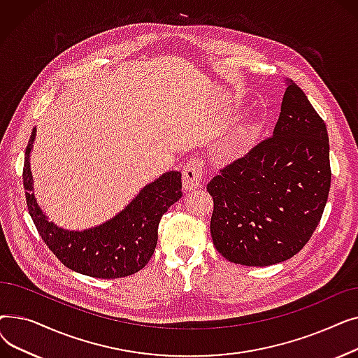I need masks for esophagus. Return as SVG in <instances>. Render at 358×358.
I'll return each instance as SVG.
<instances>
[{
	"label": "esophagus",
	"mask_w": 358,
	"mask_h": 358,
	"mask_svg": "<svg viewBox=\"0 0 358 358\" xmlns=\"http://www.w3.org/2000/svg\"><path fill=\"white\" fill-rule=\"evenodd\" d=\"M203 178V161L192 158L182 168V185L185 190H193L201 185Z\"/></svg>",
	"instance_id": "obj_1"
}]
</instances>
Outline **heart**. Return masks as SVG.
<instances>
[{
  "instance_id": "obj_1",
  "label": "heart",
  "mask_w": 358,
  "mask_h": 358,
  "mask_svg": "<svg viewBox=\"0 0 358 358\" xmlns=\"http://www.w3.org/2000/svg\"><path fill=\"white\" fill-rule=\"evenodd\" d=\"M255 130V124L252 122L243 123L242 126H239L234 134L224 141L219 149V154L223 158H235L239 154H242L245 150L252 139Z\"/></svg>"
}]
</instances>
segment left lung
I'll return each instance as SVG.
<instances>
[{
    "label": "left lung",
    "instance_id": "left-lung-1",
    "mask_svg": "<svg viewBox=\"0 0 358 358\" xmlns=\"http://www.w3.org/2000/svg\"><path fill=\"white\" fill-rule=\"evenodd\" d=\"M329 187L327 124L289 81L273 135L208 182L215 248L250 267L292 258L321 222Z\"/></svg>",
    "mask_w": 358,
    "mask_h": 358
}]
</instances>
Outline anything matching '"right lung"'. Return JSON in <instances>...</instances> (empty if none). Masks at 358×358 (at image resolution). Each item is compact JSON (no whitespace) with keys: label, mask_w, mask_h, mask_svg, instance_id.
I'll return each instance as SVG.
<instances>
[{"label":"right lung","mask_w":358,"mask_h":358,"mask_svg":"<svg viewBox=\"0 0 358 358\" xmlns=\"http://www.w3.org/2000/svg\"><path fill=\"white\" fill-rule=\"evenodd\" d=\"M33 129L23 168L26 201L34 227L49 250L68 268L97 278H120L142 270L152 257L158 224L168 208L181 199V173L169 171L148 184L124 210L97 228L83 232L65 231L46 219L34 200L29 155Z\"/></svg>","instance_id":"add662e5"}]
</instances>
